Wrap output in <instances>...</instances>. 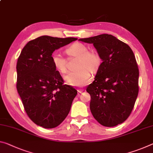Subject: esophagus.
I'll list each match as a JSON object with an SVG mask.
<instances>
[{
	"label": "esophagus",
	"instance_id": "34e87169",
	"mask_svg": "<svg viewBox=\"0 0 153 153\" xmlns=\"http://www.w3.org/2000/svg\"><path fill=\"white\" fill-rule=\"evenodd\" d=\"M83 91H84L83 89H78V90H77V93L80 94V93H82Z\"/></svg>",
	"mask_w": 153,
	"mask_h": 153
}]
</instances>
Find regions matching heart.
Segmentation results:
<instances>
[{
  "label": "heart",
  "mask_w": 153,
  "mask_h": 153,
  "mask_svg": "<svg viewBox=\"0 0 153 153\" xmlns=\"http://www.w3.org/2000/svg\"><path fill=\"white\" fill-rule=\"evenodd\" d=\"M67 55L79 58L76 71L67 73L65 79L69 85L84 86L91 80V72H95L101 63L100 55L96 52H89L88 48L80 43H76L69 46L65 51ZM52 65L60 73L67 71V61L65 57L58 52L53 53L51 57Z\"/></svg>",
  "instance_id": "1"
}]
</instances>
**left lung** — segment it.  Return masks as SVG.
I'll list each match as a JSON object with an SVG mask.
<instances>
[{"label":"left lung","instance_id":"1","mask_svg":"<svg viewBox=\"0 0 153 153\" xmlns=\"http://www.w3.org/2000/svg\"><path fill=\"white\" fill-rule=\"evenodd\" d=\"M79 40L93 43L103 60L86 88L92 114L105 127L121 124L131 113L139 92V69L132 50L108 34Z\"/></svg>","mask_w":153,"mask_h":153}]
</instances>
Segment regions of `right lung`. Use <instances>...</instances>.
<instances>
[{
  "mask_svg": "<svg viewBox=\"0 0 153 153\" xmlns=\"http://www.w3.org/2000/svg\"><path fill=\"white\" fill-rule=\"evenodd\" d=\"M77 38L42 36L27 43L17 62V90L24 110L36 125L59 126L69 114L77 92L64 80L52 62V53Z\"/></svg>",
  "mask_w": 153,
  "mask_h": 153,
  "instance_id": "1",
  "label": "right lung"
}]
</instances>
